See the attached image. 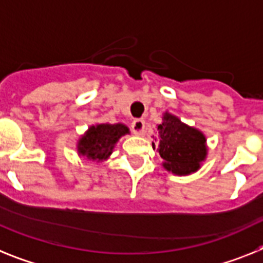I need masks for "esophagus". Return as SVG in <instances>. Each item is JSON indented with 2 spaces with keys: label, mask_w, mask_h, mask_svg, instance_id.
I'll return each mask as SVG.
<instances>
[{
  "label": "esophagus",
  "mask_w": 263,
  "mask_h": 263,
  "mask_svg": "<svg viewBox=\"0 0 263 263\" xmlns=\"http://www.w3.org/2000/svg\"><path fill=\"white\" fill-rule=\"evenodd\" d=\"M131 128H132V132H134L135 135H139V136H140V135L144 134L145 122L143 120V119H135L131 124Z\"/></svg>",
  "instance_id": "esophagus-1"
}]
</instances>
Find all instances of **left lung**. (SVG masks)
Wrapping results in <instances>:
<instances>
[{
  "mask_svg": "<svg viewBox=\"0 0 263 263\" xmlns=\"http://www.w3.org/2000/svg\"><path fill=\"white\" fill-rule=\"evenodd\" d=\"M157 151L168 172L186 176L200 170L208 155L206 138L200 129L182 123L172 114L164 112L163 123L157 125Z\"/></svg>",
  "mask_w": 263,
  "mask_h": 263,
  "instance_id": "8db88e82",
  "label": "left lung"
}]
</instances>
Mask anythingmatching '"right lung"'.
<instances>
[{"label":"right lung","mask_w":263,"mask_h":263,"mask_svg":"<svg viewBox=\"0 0 263 263\" xmlns=\"http://www.w3.org/2000/svg\"><path fill=\"white\" fill-rule=\"evenodd\" d=\"M129 134V128L123 123H102L88 127L78 140V155L91 161H104L111 156L119 139Z\"/></svg>","instance_id":"right-lung-1"}]
</instances>
